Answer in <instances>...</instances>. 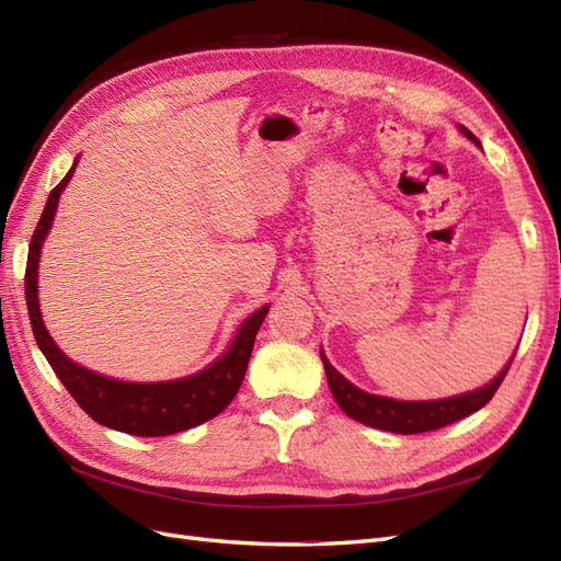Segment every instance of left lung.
<instances>
[{"mask_svg": "<svg viewBox=\"0 0 561 561\" xmlns=\"http://www.w3.org/2000/svg\"><path fill=\"white\" fill-rule=\"evenodd\" d=\"M459 131L465 134L469 141L478 144V139L465 125H459ZM320 357L324 364L330 390L347 417L366 424V427L392 432V434H422V432L440 430L446 427V424H453L461 417L480 411L499 390L501 380H504V376L508 374V366L515 353L511 355L504 369H501L488 385H482V388L453 394V397H443V399H427V401H403V399H390V397L364 392L334 369L330 359H327L324 351H320Z\"/></svg>", "mask_w": 561, "mask_h": 561, "instance_id": "left-lung-1", "label": "left lung"}]
</instances>
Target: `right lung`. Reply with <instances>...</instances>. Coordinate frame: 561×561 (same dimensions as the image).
Returning a JSON list of instances; mask_svg holds the SVG:
<instances>
[{"instance_id": "1", "label": "right lung", "mask_w": 561, "mask_h": 561, "mask_svg": "<svg viewBox=\"0 0 561 561\" xmlns=\"http://www.w3.org/2000/svg\"><path fill=\"white\" fill-rule=\"evenodd\" d=\"M76 164H79V160H73L67 176L53 187L30 243L25 299L38 351L44 353L55 376L79 401L81 409L104 427L131 436H169L197 427V424L220 415L229 401L237 397L248 369L250 353H253L257 330L268 313V304L241 322L234 339L218 359L204 366L197 374L183 378L131 382L96 374L88 366L69 359L48 334L42 308H38V260H42V248L53 227L60 195L71 181Z\"/></svg>"}]
</instances>
